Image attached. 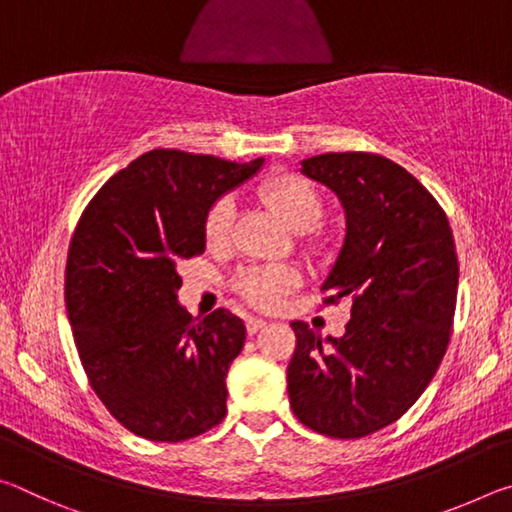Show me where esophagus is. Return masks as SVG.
I'll use <instances>...</instances> for the list:
<instances>
[{
	"instance_id": "obj_1",
	"label": "esophagus",
	"mask_w": 512,
	"mask_h": 512,
	"mask_svg": "<svg viewBox=\"0 0 512 512\" xmlns=\"http://www.w3.org/2000/svg\"><path fill=\"white\" fill-rule=\"evenodd\" d=\"M246 327H248V334H257L259 329L266 327V320L259 318V316H248L246 318Z\"/></svg>"
}]
</instances>
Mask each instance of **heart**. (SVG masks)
I'll return each instance as SVG.
<instances>
[{"instance_id":"b5f03b06","label":"heart","mask_w":512,"mask_h":512,"mask_svg":"<svg viewBox=\"0 0 512 512\" xmlns=\"http://www.w3.org/2000/svg\"><path fill=\"white\" fill-rule=\"evenodd\" d=\"M262 196L291 230L305 232L314 228L323 216V201H320L316 187L296 173H282V176L268 180L262 187ZM232 219H235V205L230 198H219L205 216L207 244L223 246L230 237ZM296 284L298 273L289 266L246 268L237 277L239 291L262 307H273L282 298V293H287Z\"/></svg>"}]
</instances>
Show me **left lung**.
I'll return each mask as SVG.
<instances>
[{
	"label": "left lung",
	"instance_id": "8db88e82",
	"mask_svg": "<svg viewBox=\"0 0 512 512\" xmlns=\"http://www.w3.org/2000/svg\"><path fill=\"white\" fill-rule=\"evenodd\" d=\"M332 189L343 244L320 291L350 300L345 334L293 320L287 391L296 418L332 438H363L411 409L436 375L452 329L458 259L443 207L409 171L375 153L300 162Z\"/></svg>",
	"mask_w": 512,
	"mask_h": 512
}]
</instances>
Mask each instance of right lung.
I'll return each mask as SVG.
<instances>
[{
    "label": "right lung",
    "instance_id": "obj_1",
    "mask_svg": "<svg viewBox=\"0 0 512 512\" xmlns=\"http://www.w3.org/2000/svg\"><path fill=\"white\" fill-rule=\"evenodd\" d=\"M262 167L153 149L115 173L76 225L65 271L74 343L94 393L135 436L180 443L223 420L246 325L228 309L189 316L178 266L205 250L210 207Z\"/></svg>",
    "mask_w": 512,
    "mask_h": 512
}]
</instances>
